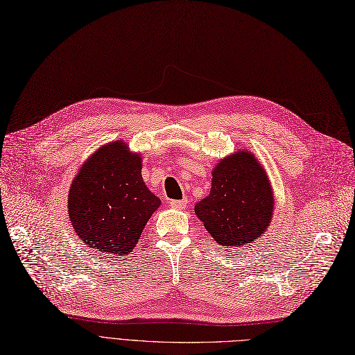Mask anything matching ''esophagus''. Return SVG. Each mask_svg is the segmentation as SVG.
<instances>
[{"label": "esophagus", "instance_id": "obj_1", "mask_svg": "<svg viewBox=\"0 0 355 355\" xmlns=\"http://www.w3.org/2000/svg\"><path fill=\"white\" fill-rule=\"evenodd\" d=\"M169 205L173 206V207H175V209H182V207L187 206V200L186 199H182V200H171Z\"/></svg>", "mask_w": 355, "mask_h": 355}]
</instances>
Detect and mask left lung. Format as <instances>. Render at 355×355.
I'll list each match as a JSON object with an SVG mask.
<instances>
[{"instance_id":"1","label":"left lung","mask_w":355,"mask_h":355,"mask_svg":"<svg viewBox=\"0 0 355 355\" xmlns=\"http://www.w3.org/2000/svg\"><path fill=\"white\" fill-rule=\"evenodd\" d=\"M196 215L220 245L241 247L259 240L270 225L273 196L263 166L250 152L220 161L209 196L194 206Z\"/></svg>"}]
</instances>
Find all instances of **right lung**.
I'll return each mask as SVG.
<instances>
[{"label": "right lung", "instance_id": "1", "mask_svg": "<svg viewBox=\"0 0 355 355\" xmlns=\"http://www.w3.org/2000/svg\"><path fill=\"white\" fill-rule=\"evenodd\" d=\"M161 200L141 178V157L125 143L112 141L92 155L78 171L69 196V215L92 250L128 254Z\"/></svg>", "mask_w": 355, "mask_h": 355}]
</instances>
